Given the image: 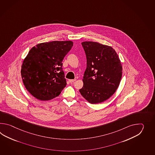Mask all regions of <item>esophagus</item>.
Returning <instances> with one entry per match:
<instances>
[{"label": "esophagus", "instance_id": "esophagus-1", "mask_svg": "<svg viewBox=\"0 0 155 155\" xmlns=\"http://www.w3.org/2000/svg\"><path fill=\"white\" fill-rule=\"evenodd\" d=\"M75 81H76V79H73V80H69V81L71 84L73 83L74 82H75Z\"/></svg>", "mask_w": 155, "mask_h": 155}]
</instances>
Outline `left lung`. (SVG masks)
Listing matches in <instances>:
<instances>
[{
	"instance_id": "1",
	"label": "left lung",
	"mask_w": 155,
	"mask_h": 155,
	"mask_svg": "<svg viewBox=\"0 0 155 155\" xmlns=\"http://www.w3.org/2000/svg\"><path fill=\"white\" fill-rule=\"evenodd\" d=\"M81 44L87 66L79 91L91 104L104 102L115 92L121 81L122 68L119 56L111 46L93 41Z\"/></svg>"
}]
</instances>
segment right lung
<instances>
[{
	"mask_svg": "<svg viewBox=\"0 0 155 155\" xmlns=\"http://www.w3.org/2000/svg\"><path fill=\"white\" fill-rule=\"evenodd\" d=\"M73 45L71 41H53L30 49L23 62L21 75L25 88L35 98L51 100L66 86L62 61Z\"/></svg>",
	"mask_w": 155,
	"mask_h": 155,
	"instance_id": "1",
	"label": "right lung"
}]
</instances>
